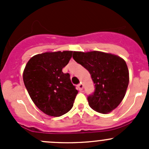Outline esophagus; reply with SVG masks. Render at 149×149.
<instances>
[{
    "label": "esophagus",
    "instance_id": "obj_1",
    "mask_svg": "<svg viewBox=\"0 0 149 149\" xmlns=\"http://www.w3.org/2000/svg\"><path fill=\"white\" fill-rule=\"evenodd\" d=\"M78 88H79V89L80 90V91H81V90L83 89V88H84V85L81 83L79 84V85H78Z\"/></svg>",
    "mask_w": 149,
    "mask_h": 149
}]
</instances>
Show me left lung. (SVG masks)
Masks as SVG:
<instances>
[{"label":"left lung","instance_id":"1","mask_svg":"<svg viewBox=\"0 0 149 149\" xmlns=\"http://www.w3.org/2000/svg\"><path fill=\"white\" fill-rule=\"evenodd\" d=\"M73 59L90 73L95 91L88 97V105L100 113L112 112L120 104L129 84L125 61L111 53L73 52Z\"/></svg>","mask_w":149,"mask_h":149}]
</instances>
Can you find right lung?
<instances>
[{
  "label": "right lung",
  "instance_id": "1",
  "mask_svg": "<svg viewBox=\"0 0 149 149\" xmlns=\"http://www.w3.org/2000/svg\"><path fill=\"white\" fill-rule=\"evenodd\" d=\"M72 55L73 51L38 54L30 58L24 70V83L31 100L49 116H61L73 107L78 91L70 74L62 71Z\"/></svg>",
  "mask_w": 149,
  "mask_h": 149
}]
</instances>
